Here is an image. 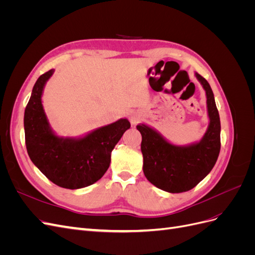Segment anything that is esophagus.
Here are the masks:
<instances>
[{
	"label": "esophagus",
	"instance_id": "esophagus-1",
	"mask_svg": "<svg viewBox=\"0 0 255 255\" xmlns=\"http://www.w3.org/2000/svg\"><path fill=\"white\" fill-rule=\"evenodd\" d=\"M129 121L133 126H136L139 123V121L142 119V115L139 112H132L129 113Z\"/></svg>",
	"mask_w": 255,
	"mask_h": 255
}]
</instances>
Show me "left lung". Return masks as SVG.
<instances>
[{
	"instance_id": "8db88e82",
	"label": "left lung",
	"mask_w": 255,
	"mask_h": 255,
	"mask_svg": "<svg viewBox=\"0 0 255 255\" xmlns=\"http://www.w3.org/2000/svg\"><path fill=\"white\" fill-rule=\"evenodd\" d=\"M195 75L205 90L210 119L201 139L177 145L144 123L136 127L142 137L140 148L145 177L154 186L171 194L194 188L211 172L220 152V118L213 90L204 78L197 72Z\"/></svg>"
}]
</instances>
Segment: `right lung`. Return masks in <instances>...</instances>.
Returning <instances> with one entry per match:
<instances>
[{
  "mask_svg": "<svg viewBox=\"0 0 255 255\" xmlns=\"http://www.w3.org/2000/svg\"><path fill=\"white\" fill-rule=\"evenodd\" d=\"M54 69L38 78L24 112L25 144L33 164L57 186L79 189L96 183L111 164V154L130 128L127 118L98 128L80 137L58 136L42 105L45 84Z\"/></svg>",
  "mask_w": 255,
  "mask_h": 255,
  "instance_id": "1",
  "label": "right lung"
}]
</instances>
